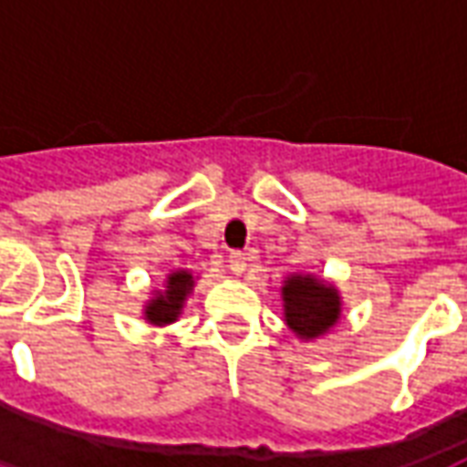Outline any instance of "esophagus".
Here are the masks:
<instances>
[{
	"label": "esophagus",
	"mask_w": 467,
	"mask_h": 467,
	"mask_svg": "<svg viewBox=\"0 0 467 467\" xmlns=\"http://www.w3.org/2000/svg\"><path fill=\"white\" fill-rule=\"evenodd\" d=\"M246 254L244 252H231V256H228V266H231V272L234 275H244L246 272Z\"/></svg>",
	"instance_id": "esophagus-1"
}]
</instances>
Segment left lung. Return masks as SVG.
<instances>
[{
    "instance_id": "left-lung-1",
    "label": "left lung",
    "mask_w": 467,
    "mask_h": 467,
    "mask_svg": "<svg viewBox=\"0 0 467 467\" xmlns=\"http://www.w3.org/2000/svg\"><path fill=\"white\" fill-rule=\"evenodd\" d=\"M287 326L302 337L326 333L340 315V302L333 287L313 276H289L282 287Z\"/></svg>"
}]
</instances>
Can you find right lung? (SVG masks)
<instances>
[{
  "instance_id": "right-lung-1",
  "label": "right lung",
  "mask_w": 467,
  "mask_h": 467,
  "mask_svg": "<svg viewBox=\"0 0 467 467\" xmlns=\"http://www.w3.org/2000/svg\"><path fill=\"white\" fill-rule=\"evenodd\" d=\"M192 287V275L191 272H175V275L167 276V289L160 292V297L147 305V320L154 326H165L172 323L182 310V300Z\"/></svg>"
}]
</instances>
